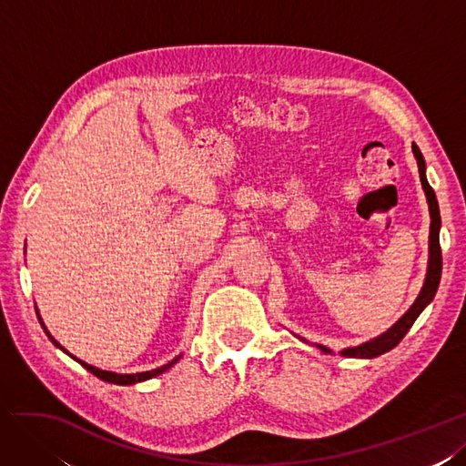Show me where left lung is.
<instances>
[{
    "label": "left lung",
    "mask_w": 466,
    "mask_h": 466,
    "mask_svg": "<svg viewBox=\"0 0 466 466\" xmlns=\"http://www.w3.org/2000/svg\"><path fill=\"white\" fill-rule=\"evenodd\" d=\"M411 152H414L416 159H418V169H420V181L421 187L425 191V197H428V205H430V217H431V226H430V259H428V273H425V281L423 287L420 290L418 299L414 300V304L408 309V312L398 320L392 328H389L384 334H380L379 338L370 339L367 343L357 345V348H348L343 350L341 355L343 357H361V359H373L379 357L382 353L390 351L392 348H396L398 343L402 341V338L408 334V329L411 328V324L416 322V318L421 314V310L428 307V304L433 300L437 287H440L441 281V246H440V228H441V217H440V205H437V197L433 193V189L430 187L428 177H425V159L420 152V148L416 144H411ZM302 339V338H300ZM318 350L324 353H331V350L324 348V345H316Z\"/></svg>",
    "instance_id": "1"
}]
</instances>
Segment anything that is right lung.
<instances>
[{
	"mask_svg": "<svg viewBox=\"0 0 466 466\" xmlns=\"http://www.w3.org/2000/svg\"><path fill=\"white\" fill-rule=\"evenodd\" d=\"M38 322H41V326H43V329H45V334L48 336V339L56 345V348H60L64 353H68L66 351L62 345L50 336V331L46 329V326L43 324V318H41V314H38ZM74 361H77L79 365H82L84 369H87L91 375H96L97 379H101V380H105V382H113V384H137V382H142V380H148V379H152V377H157V375H162L164 370H167L171 365H176L179 359H181V355H177L176 359H171V361L167 363V365H164V367H157V369H152V370H144V373H130V375H118V373H111V370H103V369H97V367H93V365H87L86 361H82V359H77V357H74L72 353H68Z\"/></svg>",
	"mask_w": 466,
	"mask_h": 466,
	"instance_id": "right-lung-1",
	"label": "right lung"
}]
</instances>
